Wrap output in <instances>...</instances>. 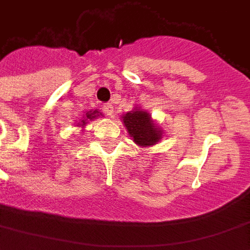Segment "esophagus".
<instances>
[{
  "label": "esophagus",
  "mask_w": 250,
  "mask_h": 250,
  "mask_svg": "<svg viewBox=\"0 0 250 250\" xmlns=\"http://www.w3.org/2000/svg\"><path fill=\"white\" fill-rule=\"evenodd\" d=\"M103 111L107 115H109V116H112V114H114V105H112V104H111V103L104 104V105H103Z\"/></svg>",
  "instance_id": "1"
}]
</instances>
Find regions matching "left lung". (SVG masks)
Segmentation results:
<instances>
[{
  "label": "left lung",
  "mask_w": 250,
  "mask_h": 250,
  "mask_svg": "<svg viewBox=\"0 0 250 250\" xmlns=\"http://www.w3.org/2000/svg\"><path fill=\"white\" fill-rule=\"evenodd\" d=\"M125 128L138 146H152L162 138V130L151 120L145 109L135 108L122 116Z\"/></svg>",
  "instance_id": "8db88e82"
}]
</instances>
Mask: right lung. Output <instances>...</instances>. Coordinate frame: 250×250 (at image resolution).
Returning a JSON list of instances; mask_svg holds the SVG:
<instances>
[{
    "label": "right lung",
    "mask_w": 250,
    "mask_h": 250,
    "mask_svg": "<svg viewBox=\"0 0 250 250\" xmlns=\"http://www.w3.org/2000/svg\"><path fill=\"white\" fill-rule=\"evenodd\" d=\"M99 115H102V114L99 112L98 109H95V111H88V112H85V116H83L82 122L79 123V125H83V127H84V125H87L88 120L96 119V118H98Z\"/></svg>",
    "instance_id": "right-lung-1"
}]
</instances>
